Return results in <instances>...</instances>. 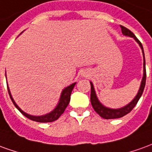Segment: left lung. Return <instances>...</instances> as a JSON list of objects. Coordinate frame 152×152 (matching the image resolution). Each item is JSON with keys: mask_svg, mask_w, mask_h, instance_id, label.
<instances>
[{"mask_svg": "<svg viewBox=\"0 0 152 152\" xmlns=\"http://www.w3.org/2000/svg\"><path fill=\"white\" fill-rule=\"evenodd\" d=\"M121 30H122V33L124 35L128 37H133L135 41H136L137 43L139 44L141 49L142 50L143 54V77L142 79V83H141V86H140L139 90L137 96L134 97L132 102L129 103L128 105L124 106L122 108L119 109H110L108 107H105L104 105H102L101 102H99V100L97 99V96L96 95L95 89L93 87V84L91 83V82H90L91 83V103L92 107L94 109L96 112L99 115L102 117L103 119H118V118H121L123 116L126 115L127 114L129 113L134 108V106L137 105V103L138 102V100L141 97V96L142 94L143 90L145 88V85H146V78H147V73H146V63H145V56H144V51H143V47L142 43L140 42V41L136 37V36L133 34L129 29H128L125 27L120 25Z\"/></svg>", "mask_w": 152, "mask_h": 152, "instance_id": "8db88e82", "label": "left lung"}]
</instances>
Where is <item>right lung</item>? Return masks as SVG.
Instances as JSON below:
<instances>
[{
    "instance_id": "add662e5",
    "label": "right lung",
    "mask_w": 152,
    "mask_h": 152,
    "mask_svg": "<svg viewBox=\"0 0 152 152\" xmlns=\"http://www.w3.org/2000/svg\"><path fill=\"white\" fill-rule=\"evenodd\" d=\"M76 84V83H72L71 85H69V87L65 88L61 92V98H60V101H59V103L58 105H56V107L51 112L48 113L47 115H41V116H33V115H30L28 114H27L24 111H23L21 109L19 108V106L17 105V104L15 103V102L14 101L13 99L12 96L10 94V91L9 87L7 86V88H8V92H9L10 97L12 101L13 104L15 105L16 108L19 110L20 112L22 113L23 115L27 117L28 119H31V120H33V121H36V122H39V123H48V122H53L55 120H56L60 118V116L64 113V111L65 110V109L69 105V101H70V95L71 92L73 91L74 89V86Z\"/></svg>"
}]
</instances>
